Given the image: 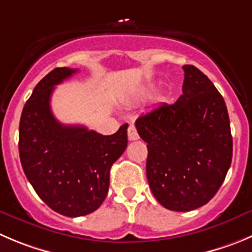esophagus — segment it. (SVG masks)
I'll return each instance as SVG.
<instances>
[{
    "label": "esophagus",
    "mask_w": 252,
    "mask_h": 252,
    "mask_svg": "<svg viewBox=\"0 0 252 252\" xmlns=\"http://www.w3.org/2000/svg\"><path fill=\"white\" fill-rule=\"evenodd\" d=\"M127 136H128V140L130 141H135L138 138L137 130H136V127L133 126V125H130V127H128V130H127Z\"/></svg>",
    "instance_id": "1"
}]
</instances>
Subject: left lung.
<instances>
[{"mask_svg":"<svg viewBox=\"0 0 252 252\" xmlns=\"http://www.w3.org/2000/svg\"><path fill=\"white\" fill-rule=\"evenodd\" d=\"M174 104H160L136 120L147 142L146 173L153 195L174 212L207 204L219 190L232 158V137L224 99L194 65H184Z\"/></svg>","mask_w":252,"mask_h":252,"instance_id":"8db88e82","label":"left lung"}]
</instances>
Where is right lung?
Instances as JSON below:
<instances>
[{"label": "right lung", "mask_w": 252, "mask_h": 252, "mask_svg": "<svg viewBox=\"0 0 252 252\" xmlns=\"http://www.w3.org/2000/svg\"><path fill=\"white\" fill-rule=\"evenodd\" d=\"M76 71L56 68L37 84L21 115L18 142L23 171L35 193L50 209L70 218L90 214L102 204L110 168L127 147L128 126L104 136L54 117V86Z\"/></svg>", "instance_id": "right-lung-1"}]
</instances>
